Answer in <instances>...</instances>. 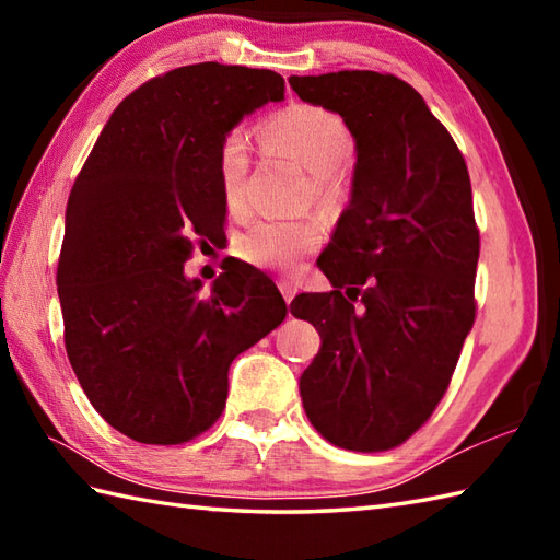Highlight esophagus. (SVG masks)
Listing matches in <instances>:
<instances>
[{
    "mask_svg": "<svg viewBox=\"0 0 560 560\" xmlns=\"http://www.w3.org/2000/svg\"><path fill=\"white\" fill-rule=\"evenodd\" d=\"M279 289H281V293H283V299H287V303H291L293 295L299 293V287H295V283L289 281V279H283V281L279 283Z\"/></svg>",
    "mask_w": 560,
    "mask_h": 560,
    "instance_id": "1",
    "label": "esophagus"
}]
</instances>
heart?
Wrapping results in <instances>:
<instances>
[{"label":"heart","instance_id":"1","mask_svg":"<svg viewBox=\"0 0 560 560\" xmlns=\"http://www.w3.org/2000/svg\"><path fill=\"white\" fill-rule=\"evenodd\" d=\"M265 137L311 168V187L319 201H337L347 192L349 173L343 153L351 149L353 135L341 115L323 105L293 103L269 117ZM249 163L253 144L247 132L241 127L229 129L217 151V175L225 205L235 213H243L249 201ZM323 237L325 223L317 217H269L253 223L241 235L237 253L255 267L289 271L299 267L305 255L315 253Z\"/></svg>","mask_w":560,"mask_h":560}]
</instances>
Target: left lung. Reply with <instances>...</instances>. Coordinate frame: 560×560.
<instances>
[{
	"mask_svg": "<svg viewBox=\"0 0 560 560\" xmlns=\"http://www.w3.org/2000/svg\"><path fill=\"white\" fill-rule=\"evenodd\" d=\"M289 83L339 113L359 151L351 205L317 259L335 291L303 293L291 311L323 337L303 407L331 445L392 450L431 419L477 317L469 171L407 81L353 69Z\"/></svg>",
	"mask_w": 560,
	"mask_h": 560,
	"instance_id": "1",
	"label": "left lung"
}]
</instances>
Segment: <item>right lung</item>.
Wrapping results in <instances>:
<instances>
[{"mask_svg":"<svg viewBox=\"0 0 560 560\" xmlns=\"http://www.w3.org/2000/svg\"><path fill=\"white\" fill-rule=\"evenodd\" d=\"M283 98L271 69L199 62L141 83L117 105L67 201L57 293L79 383L115 431L180 445L219 421L229 368L287 317L259 269L231 261L201 293L195 245H219L221 137Z\"/></svg>","mask_w":560,"mask_h":560,"instance_id":"right-lung-1","label":"right lung"}]
</instances>
